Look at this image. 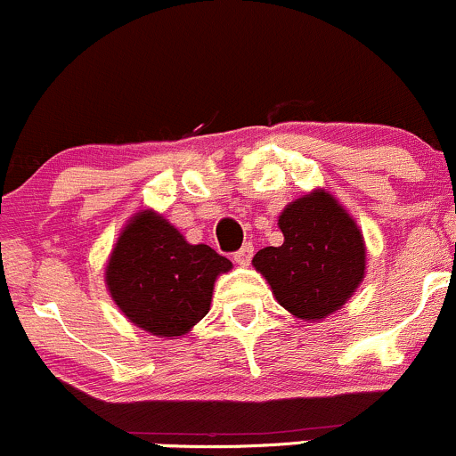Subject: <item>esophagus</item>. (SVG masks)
<instances>
[{"instance_id":"34e87169","label":"esophagus","mask_w":456,"mask_h":456,"mask_svg":"<svg viewBox=\"0 0 456 456\" xmlns=\"http://www.w3.org/2000/svg\"><path fill=\"white\" fill-rule=\"evenodd\" d=\"M251 257H253V244H244L240 251L233 253V259H236V264H240V266H248L251 264Z\"/></svg>"}]
</instances>
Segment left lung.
Here are the masks:
<instances>
[{"mask_svg":"<svg viewBox=\"0 0 456 456\" xmlns=\"http://www.w3.org/2000/svg\"><path fill=\"white\" fill-rule=\"evenodd\" d=\"M279 229L283 244L255 253V270L292 316L307 322L331 316L366 274L362 229L324 190L289 203L279 216Z\"/></svg>","mask_w":456,"mask_h":456,"instance_id":"8db88e82","label":"left lung"}]
</instances>
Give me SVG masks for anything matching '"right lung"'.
<instances>
[{"instance_id":"1","label":"right lung","mask_w":456,"mask_h":456,"mask_svg":"<svg viewBox=\"0 0 456 456\" xmlns=\"http://www.w3.org/2000/svg\"><path fill=\"white\" fill-rule=\"evenodd\" d=\"M227 270V257L208 244H190L167 218L142 209L110 253L106 283L129 322L175 339L209 312L214 281Z\"/></svg>"}]
</instances>
